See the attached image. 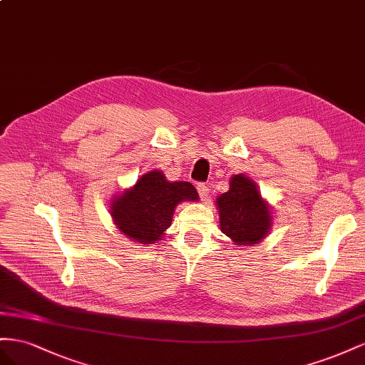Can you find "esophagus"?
Here are the masks:
<instances>
[{
	"instance_id": "obj_1",
	"label": "esophagus",
	"mask_w": 365,
	"mask_h": 365,
	"mask_svg": "<svg viewBox=\"0 0 365 365\" xmlns=\"http://www.w3.org/2000/svg\"><path fill=\"white\" fill-rule=\"evenodd\" d=\"M197 191H199L202 200H206V199H207V194H210V190H207V186H206L205 183H199V185H197Z\"/></svg>"
}]
</instances>
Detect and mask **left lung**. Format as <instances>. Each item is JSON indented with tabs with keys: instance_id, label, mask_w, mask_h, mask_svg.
Here are the masks:
<instances>
[{
	"instance_id": "obj_1",
	"label": "left lung",
	"mask_w": 365,
	"mask_h": 365,
	"mask_svg": "<svg viewBox=\"0 0 365 365\" xmlns=\"http://www.w3.org/2000/svg\"><path fill=\"white\" fill-rule=\"evenodd\" d=\"M215 206L222 232L237 246L258 245L272 229V207L245 174L231 177L229 190L217 197Z\"/></svg>"
}]
</instances>
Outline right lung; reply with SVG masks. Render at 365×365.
<instances>
[{
    "label": "right lung",
    "mask_w": 365,
    "mask_h": 365,
    "mask_svg": "<svg viewBox=\"0 0 365 365\" xmlns=\"http://www.w3.org/2000/svg\"><path fill=\"white\" fill-rule=\"evenodd\" d=\"M197 200L199 194L190 182H170L163 171L151 170L113 197L110 215L123 235L148 246L162 240L177 205Z\"/></svg>",
    "instance_id": "add662e5"
}]
</instances>
